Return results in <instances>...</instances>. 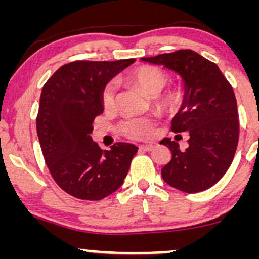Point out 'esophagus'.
Listing matches in <instances>:
<instances>
[{
	"label": "esophagus",
	"instance_id": "obj_1",
	"mask_svg": "<svg viewBox=\"0 0 259 259\" xmlns=\"http://www.w3.org/2000/svg\"><path fill=\"white\" fill-rule=\"evenodd\" d=\"M153 148H154L153 145H140L139 146L140 151H146V152H148V151H152Z\"/></svg>",
	"mask_w": 259,
	"mask_h": 259
}]
</instances>
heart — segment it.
I'll return each instance as SVG.
<instances>
[{
    "mask_svg": "<svg viewBox=\"0 0 259 259\" xmlns=\"http://www.w3.org/2000/svg\"><path fill=\"white\" fill-rule=\"evenodd\" d=\"M129 78L148 96H152V105L157 111L164 114H173L179 111L183 103V92L178 86H171L162 91L169 82V74L152 65H144L134 69ZM114 81L106 82L101 92V101L106 109L112 108L115 102ZM157 120L152 115L132 117L124 119L118 126L119 133L127 139L147 140L156 133Z\"/></svg>",
    "mask_w": 259,
    "mask_h": 259,
    "instance_id": "b5f03b06",
    "label": "heart"
}]
</instances>
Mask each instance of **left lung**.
<instances>
[{
  "instance_id": "8db88e82",
  "label": "left lung",
  "mask_w": 259,
  "mask_h": 259,
  "mask_svg": "<svg viewBox=\"0 0 259 259\" xmlns=\"http://www.w3.org/2000/svg\"><path fill=\"white\" fill-rule=\"evenodd\" d=\"M142 61L174 70L185 86L171 132H186L189 147L181 151L179 144L169 138L159 142L171 152V159L162 168L163 180L186 194L209 189L227 173L239 142V113L233 86L218 65L191 50L144 57Z\"/></svg>"
}]
</instances>
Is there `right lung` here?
I'll use <instances>...</instances> for the list:
<instances>
[{
    "label": "right lung",
    "mask_w": 259,
    "mask_h": 259,
    "mask_svg": "<svg viewBox=\"0 0 259 259\" xmlns=\"http://www.w3.org/2000/svg\"><path fill=\"white\" fill-rule=\"evenodd\" d=\"M134 61L70 62L44 85L36 117L38 141L53 180L73 197L99 201L113 194L138 152L135 145L125 142L103 151L91 138L92 123L103 113V86Z\"/></svg>",
    "instance_id": "add662e5"
}]
</instances>
